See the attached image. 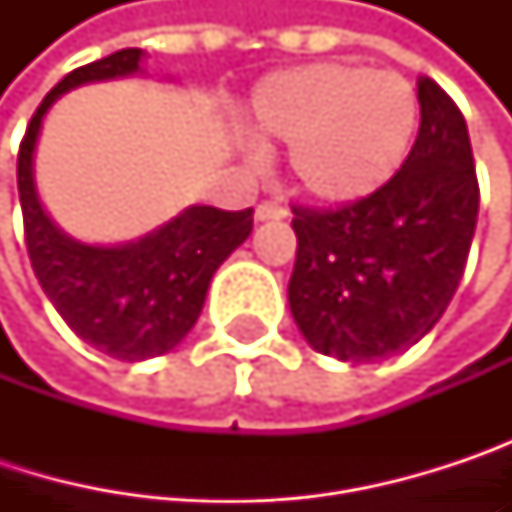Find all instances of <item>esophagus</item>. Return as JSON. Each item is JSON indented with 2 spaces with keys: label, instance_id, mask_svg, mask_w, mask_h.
Wrapping results in <instances>:
<instances>
[{
  "label": "esophagus",
  "instance_id": "esophagus-1",
  "mask_svg": "<svg viewBox=\"0 0 512 512\" xmlns=\"http://www.w3.org/2000/svg\"><path fill=\"white\" fill-rule=\"evenodd\" d=\"M257 222H269V219H287V207L278 201H260L255 210Z\"/></svg>",
  "mask_w": 512,
  "mask_h": 512
}]
</instances>
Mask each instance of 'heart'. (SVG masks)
Listing matches in <instances>:
<instances>
[{
    "instance_id": "1",
    "label": "heart",
    "mask_w": 512,
    "mask_h": 512,
    "mask_svg": "<svg viewBox=\"0 0 512 512\" xmlns=\"http://www.w3.org/2000/svg\"><path fill=\"white\" fill-rule=\"evenodd\" d=\"M418 115V94L406 76L358 61H314L263 76L243 124L260 145H287V174L302 198L350 207L403 168ZM255 142H246L252 156Z\"/></svg>"
}]
</instances>
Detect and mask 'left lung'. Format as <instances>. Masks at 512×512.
<instances>
[{"mask_svg": "<svg viewBox=\"0 0 512 512\" xmlns=\"http://www.w3.org/2000/svg\"><path fill=\"white\" fill-rule=\"evenodd\" d=\"M421 127L403 168L341 210H293L287 284L302 338L338 361H376L418 344L451 305L477 228L480 189L465 118L418 82Z\"/></svg>", "mask_w": 512, "mask_h": 512, "instance_id": "8db88e82", "label": "left lung"}]
</instances>
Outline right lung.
I'll list each match as a JSON object with an SVG mask.
<instances>
[{"instance_id": "obj_1", "label": "right lung", "mask_w": 512, "mask_h": 512, "mask_svg": "<svg viewBox=\"0 0 512 512\" xmlns=\"http://www.w3.org/2000/svg\"><path fill=\"white\" fill-rule=\"evenodd\" d=\"M142 73L145 52L136 47L76 67L38 106L17 156L26 246L47 299L85 344L121 361L162 356L189 335L216 269L249 240L255 213L192 204L118 246L82 243L52 222L35 180V151L52 103L70 88Z\"/></svg>"}]
</instances>
